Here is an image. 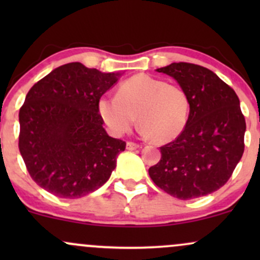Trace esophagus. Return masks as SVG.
I'll return each mask as SVG.
<instances>
[{
    "label": "esophagus",
    "mask_w": 260,
    "mask_h": 260,
    "mask_svg": "<svg viewBox=\"0 0 260 260\" xmlns=\"http://www.w3.org/2000/svg\"><path fill=\"white\" fill-rule=\"evenodd\" d=\"M126 148H127V150H136V149L139 148V144H137V143H134V142H127Z\"/></svg>",
    "instance_id": "esophagus-1"
}]
</instances>
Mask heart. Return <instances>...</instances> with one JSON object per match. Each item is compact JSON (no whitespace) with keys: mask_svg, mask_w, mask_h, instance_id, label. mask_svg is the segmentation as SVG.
I'll use <instances>...</instances> for the list:
<instances>
[{"mask_svg":"<svg viewBox=\"0 0 260 260\" xmlns=\"http://www.w3.org/2000/svg\"><path fill=\"white\" fill-rule=\"evenodd\" d=\"M98 111L115 136L129 132L138 116L143 134L169 143L187 126L189 100L181 86L138 73L118 85L117 96L100 98Z\"/></svg>","mask_w":260,"mask_h":260,"instance_id":"1","label":"heart"}]
</instances>
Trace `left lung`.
I'll use <instances>...</instances> for the list:
<instances>
[{"mask_svg":"<svg viewBox=\"0 0 260 260\" xmlns=\"http://www.w3.org/2000/svg\"><path fill=\"white\" fill-rule=\"evenodd\" d=\"M156 71L186 91L189 116L183 132L160 148L161 159L149 176L178 199L210 194L229 181L244 151L246 120L237 94L202 66L178 62Z\"/></svg>","mask_w":260,"mask_h":260,"instance_id":"1","label":"left lung"}]
</instances>
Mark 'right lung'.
<instances>
[{
	"label": "right lung",
	"mask_w": 260,
	"mask_h": 260,
	"mask_svg": "<svg viewBox=\"0 0 260 260\" xmlns=\"http://www.w3.org/2000/svg\"><path fill=\"white\" fill-rule=\"evenodd\" d=\"M120 73L72 62L31 86L19 110V151L30 177L59 198L76 199L100 188L126 142L110 137L98 101Z\"/></svg>",
	"instance_id": "1"
}]
</instances>
